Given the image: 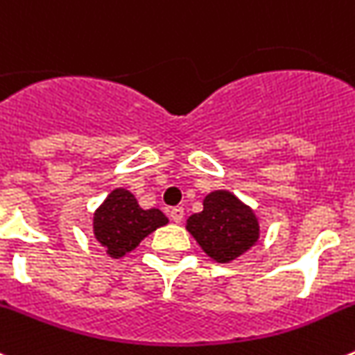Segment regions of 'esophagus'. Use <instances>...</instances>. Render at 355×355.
I'll use <instances>...</instances> for the list:
<instances>
[{"label": "esophagus", "mask_w": 355, "mask_h": 355, "mask_svg": "<svg viewBox=\"0 0 355 355\" xmlns=\"http://www.w3.org/2000/svg\"><path fill=\"white\" fill-rule=\"evenodd\" d=\"M170 216L175 223H180L184 219V207H175V209H171Z\"/></svg>", "instance_id": "34e87169"}]
</instances>
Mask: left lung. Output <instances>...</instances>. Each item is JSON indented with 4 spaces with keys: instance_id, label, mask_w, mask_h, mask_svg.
I'll return each mask as SVG.
<instances>
[{
    "instance_id": "1",
    "label": "left lung",
    "mask_w": 355,
    "mask_h": 355,
    "mask_svg": "<svg viewBox=\"0 0 355 355\" xmlns=\"http://www.w3.org/2000/svg\"><path fill=\"white\" fill-rule=\"evenodd\" d=\"M185 230L217 263L237 260L260 241V217L233 193L217 189L203 198V210L187 219Z\"/></svg>"
}]
</instances>
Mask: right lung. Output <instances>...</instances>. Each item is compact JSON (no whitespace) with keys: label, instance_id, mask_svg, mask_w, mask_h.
<instances>
[{"label":"right lung","instance_id":"1","mask_svg":"<svg viewBox=\"0 0 355 355\" xmlns=\"http://www.w3.org/2000/svg\"><path fill=\"white\" fill-rule=\"evenodd\" d=\"M170 219L159 209H143L136 196L125 187H116L95 209L92 219L94 237L113 260L123 258L139 242Z\"/></svg>","mask_w":355,"mask_h":355}]
</instances>
